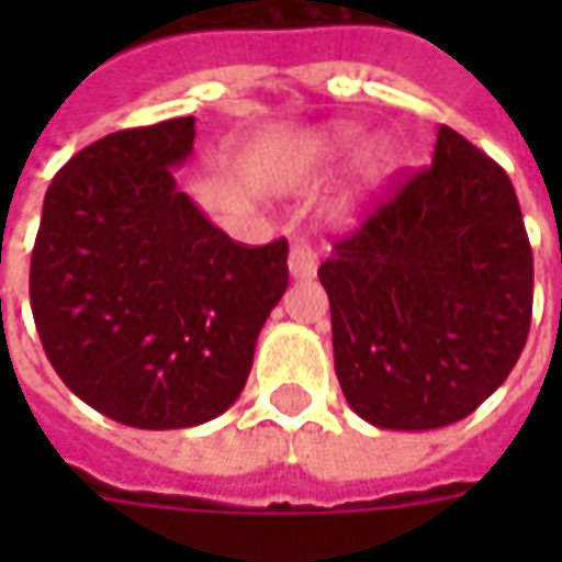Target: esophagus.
Here are the masks:
<instances>
[{
  "label": "esophagus",
  "mask_w": 562,
  "mask_h": 562,
  "mask_svg": "<svg viewBox=\"0 0 562 562\" xmlns=\"http://www.w3.org/2000/svg\"><path fill=\"white\" fill-rule=\"evenodd\" d=\"M289 271L294 280H312L317 273V256L306 241H291Z\"/></svg>",
  "instance_id": "1"
}]
</instances>
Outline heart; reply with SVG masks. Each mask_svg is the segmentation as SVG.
<instances>
[{
  "instance_id": "1",
  "label": "heart",
  "mask_w": 562,
  "mask_h": 562,
  "mask_svg": "<svg viewBox=\"0 0 562 562\" xmlns=\"http://www.w3.org/2000/svg\"><path fill=\"white\" fill-rule=\"evenodd\" d=\"M356 139H359V131L352 125L326 127L324 134L315 136L308 157H312V160H333L338 154L350 151L352 145H356ZM391 166V148L384 143H368L359 151V160H356V180H359V187H375V183H382V180L387 178Z\"/></svg>"
}]
</instances>
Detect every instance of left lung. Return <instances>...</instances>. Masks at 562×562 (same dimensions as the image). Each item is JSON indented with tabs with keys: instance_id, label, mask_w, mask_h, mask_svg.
<instances>
[{
	"instance_id": "left-lung-1",
	"label": "left lung",
	"mask_w": 562,
	"mask_h": 562,
	"mask_svg": "<svg viewBox=\"0 0 562 562\" xmlns=\"http://www.w3.org/2000/svg\"><path fill=\"white\" fill-rule=\"evenodd\" d=\"M317 277L335 373L370 426L428 431L470 417L528 341L533 256L514 183L446 125L431 166L341 238Z\"/></svg>"
}]
</instances>
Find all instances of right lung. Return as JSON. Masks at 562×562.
Instances as JSON below:
<instances>
[{
    "label": "right lung",
    "mask_w": 562,
    "mask_h": 562,
    "mask_svg": "<svg viewBox=\"0 0 562 562\" xmlns=\"http://www.w3.org/2000/svg\"><path fill=\"white\" fill-rule=\"evenodd\" d=\"M192 143L194 116L116 131L43 201L29 282L40 341L66 387L122 426L224 414L289 289L285 238L238 245L178 189Z\"/></svg>",
    "instance_id": "right-lung-1"
}]
</instances>
